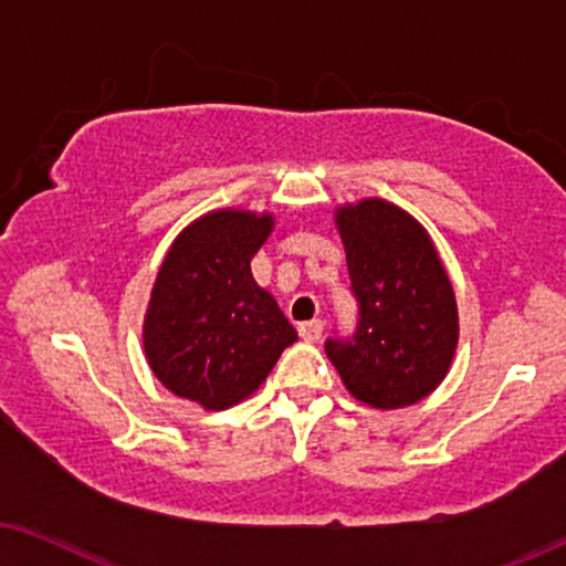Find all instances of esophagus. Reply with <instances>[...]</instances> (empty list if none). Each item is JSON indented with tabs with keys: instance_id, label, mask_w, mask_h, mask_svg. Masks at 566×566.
<instances>
[{
	"instance_id": "obj_1",
	"label": "esophagus",
	"mask_w": 566,
	"mask_h": 566,
	"mask_svg": "<svg viewBox=\"0 0 566 566\" xmlns=\"http://www.w3.org/2000/svg\"><path fill=\"white\" fill-rule=\"evenodd\" d=\"M322 332H324L322 319H312V322H301L298 324V335H301V339H306V343H319Z\"/></svg>"
}]
</instances>
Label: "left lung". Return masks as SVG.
<instances>
[{
  "label": "left lung",
  "instance_id": "8db88e82",
  "mask_svg": "<svg viewBox=\"0 0 566 566\" xmlns=\"http://www.w3.org/2000/svg\"><path fill=\"white\" fill-rule=\"evenodd\" d=\"M350 291L353 335L324 350L355 399L399 409L428 397L451 368L459 314L428 231L401 208L368 198L337 211Z\"/></svg>",
  "mask_w": 566,
  "mask_h": 566
}]
</instances>
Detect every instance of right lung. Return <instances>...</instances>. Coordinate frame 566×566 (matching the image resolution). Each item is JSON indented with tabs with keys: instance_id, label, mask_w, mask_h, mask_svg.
I'll return each instance as SVG.
<instances>
[{
	"instance_id": "obj_1",
	"label": "right lung",
	"mask_w": 566,
	"mask_h": 566,
	"mask_svg": "<svg viewBox=\"0 0 566 566\" xmlns=\"http://www.w3.org/2000/svg\"><path fill=\"white\" fill-rule=\"evenodd\" d=\"M273 216L216 211L192 221L167 252L144 322L154 376L177 397L227 409L265 381L298 339L250 262Z\"/></svg>"
}]
</instances>
